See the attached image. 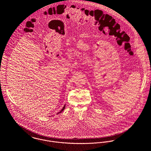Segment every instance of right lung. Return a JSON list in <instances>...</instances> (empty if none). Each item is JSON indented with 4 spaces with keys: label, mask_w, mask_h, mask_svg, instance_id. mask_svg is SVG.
<instances>
[{
    "label": "right lung",
    "mask_w": 151,
    "mask_h": 151,
    "mask_svg": "<svg viewBox=\"0 0 151 151\" xmlns=\"http://www.w3.org/2000/svg\"><path fill=\"white\" fill-rule=\"evenodd\" d=\"M65 106H63V108H62V109L59 111V112H58V113H57V114H59V113H62L64 110H65Z\"/></svg>",
    "instance_id": "1"
}]
</instances>
